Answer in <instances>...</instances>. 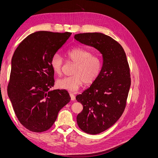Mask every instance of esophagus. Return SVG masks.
<instances>
[{
  "label": "esophagus",
  "instance_id": "obj_1",
  "mask_svg": "<svg viewBox=\"0 0 158 158\" xmlns=\"http://www.w3.org/2000/svg\"><path fill=\"white\" fill-rule=\"evenodd\" d=\"M70 98H71L72 101H74V100H75V95H74V94L70 93Z\"/></svg>",
  "mask_w": 158,
  "mask_h": 158
}]
</instances>
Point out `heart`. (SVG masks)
Listing matches in <instances>:
<instances>
[{
    "instance_id": "b5f03b06",
    "label": "heart",
    "mask_w": 158,
    "mask_h": 158,
    "mask_svg": "<svg viewBox=\"0 0 158 158\" xmlns=\"http://www.w3.org/2000/svg\"><path fill=\"white\" fill-rule=\"evenodd\" d=\"M69 60L75 64L73 76L59 79L56 85L69 92H75L84 82L90 84L94 82L101 73L102 60L96 55H92L89 51L81 47H73L65 52ZM63 60L56 53L52 56L50 65L54 73L58 75L62 73Z\"/></svg>"
}]
</instances>
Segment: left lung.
Here are the masks:
<instances>
[{"mask_svg": "<svg viewBox=\"0 0 158 158\" xmlns=\"http://www.w3.org/2000/svg\"><path fill=\"white\" fill-rule=\"evenodd\" d=\"M74 39L94 47L103 57L102 72L90 87L76 95L83 106L76 121L81 130L97 135L113 126L126 107L131 86L130 69L125 52L112 37L102 33H84Z\"/></svg>", "mask_w": 158, "mask_h": 158, "instance_id": "8db88e82", "label": "left lung"}]
</instances>
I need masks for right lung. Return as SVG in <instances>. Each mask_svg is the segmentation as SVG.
Listing matches in <instances>:
<instances>
[{
  "label": "right lung",
  "mask_w": 158,
  "mask_h": 158,
  "mask_svg": "<svg viewBox=\"0 0 158 158\" xmlns=\"http://www.w3.org/2000/svg\"><path fill=\"white\" fill-rule=\"evenodd\" d=\"M70 35L36 31L26 37L14 52L8 95L18 121L30 131L48 130L59 111L70 102L66 90H50L55 83L50 60Z\"/></svg>",
  "instance_id": "1"
}]
</instances>
